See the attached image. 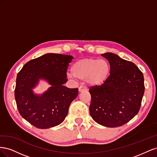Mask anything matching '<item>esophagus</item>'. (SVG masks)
Masks as SVG:
<instances>
[{
	"label": "esophagus",
	"mask_w": 157,
	"mask_h": 157,
	"mask_svg": "<svg viewBox=\"0 0 157 157\" xmlns=\"http://www.w3.org/2000/svg\"><path fill=\"white\" fill-rule=\"evenodd\" d=\"M87 90V88L85 87V86H80L79 88H78V91L80 92H83V91H86Z\"/></svg>",
	"instance_id": "esophagus-1"
}]
</instances>
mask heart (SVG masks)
<instances>
[{
	"instance_id": "heart-1",
	"label": "heart",
	"mask_w": 157,
	"mask_h": 157,
	"mask_svg": "<svg viewBox=\"0 0 157 157\" xmlns=\"http://www.w3.org/2000/svg\"><path fill=\"white\" fill-rule=\"evenodd\" d=\"M71 72L72 73L67 74L71 79H86L87 83L91 86H99L107 80L110 74V65L105 59H82L73 65Z\"/></svg>"
}]
</instances>
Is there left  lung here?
<instances>
[{"mask_svg":"<svg viewBox=\"0 0 157 157\" xmlns=\"http://www.w3.org/2000/svg\"><path fill=\"white\" fill-rule=\"evenodd\" d=\"M101 56L110 64V75L103 84L90 88V113L98 124L115 128L139 112L145 91L144 75L134 63L117 54Z\"/></svg>","mask_w":157,"mask_h":157,"instance_id":"1","label":"left lung"}]
</instances>
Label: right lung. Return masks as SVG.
I'll return each mask as SVG.
<instances>
[{
    "mask_svg": "<svg viewBox=\"0 0 157 157\" xmlns=\"http://www.w3.org/2000/svg\"><path fill=\"white\" fill-rule=\"evenodd\" d=\"M73 57L46 54L28 61L18 73L15 99L19 113L31 124L46 129L58 126L67 115L71 103L77 97L78 88H69L67 70ZM39 79L52 86L43 94H33L32 89Z\"/></svg>",
    "mask_w": 157,
    "mask_h": 157,
    "instance_id": "add662e5",
    "label": "right lung"
}]
</instances>
